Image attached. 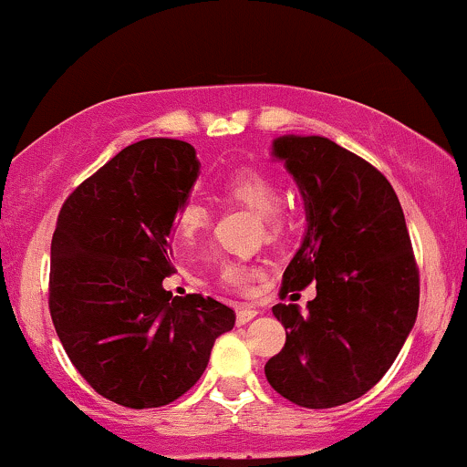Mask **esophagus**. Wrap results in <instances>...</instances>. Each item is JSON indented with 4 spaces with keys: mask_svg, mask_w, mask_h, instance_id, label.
<instances>
[{
    "mask_svg": "<svg viewBox=\"0 0 467 467\" xmlns=\"http://www.w3.org/2000/svg\"><path fill=\"white\" fill-rule=\"evenodd\" d=\"M256 309H248V307H241V309H237V325H248L252 318H256Z\"/></svg>",
    "mask_w": 467,
    "mask_h": 467,
    "instance_id": "1",
    "label": "esophagus"
}]
</instances>
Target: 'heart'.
I'll return each instance as SVG.
<instances>
[{
  "label": "heart",
  "instance_id": "b5f03b06",
  "mask_svg": "<svg viewBox=\"0 0 467 467\" xmlns=\"http://www.w3.org/2000/svg\"><path fill=\"white\" fill-rule=\"evenodd\" d=\"M222 191L230 202L250 208L252 213H259V219L261 223H264L267 237H278V234L283 233L285 219H283V211L278 208L283 200V191L281 184H278L272 175L254 169L237 171V173H233L226 182H223ZM206 226L208 211L200 202H184L178 208V213H175L173 230L175 237H178L182 244H192V241L206 230ZM259 276L261 272L256 265L244 264V261H222L215 283L230 294L252 296Z\"/></svg>",
  "mask_w": 467,
  "mask_h": 467
}]
</instances>
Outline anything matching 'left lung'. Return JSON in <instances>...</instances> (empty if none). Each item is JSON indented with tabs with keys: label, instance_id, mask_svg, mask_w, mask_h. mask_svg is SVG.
Here are the masks:
<instances>
[{
	"label": "left lung",
	"instance_id": "8db88e82",
	"mask_svg": "<svg viewBox=\"0 0 467 467\" xmlns=\"http://www.w3.org/2000/svg\"><path fill=\"white\" fill-rule=\"evenodd\" d=\"M275 155L301 186L307 233L283 272L281 294L316 283L307 314L272 312L285 347L265 364L278 395L305 409H334L382 379L420 307V267L390 182L340 144L283 136Z\"/></svg>",
	"mask_w": 467,
	"mask_h": 467
}]
</instances>
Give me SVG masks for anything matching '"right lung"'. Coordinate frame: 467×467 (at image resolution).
Masks as SVG:
<instances>
[{
	"mask_svg": "<svg viewBox=\"0 0 467 467\" xmlns=\"http://www.w3.org/2000/svg\"><path fill=\"white\" fill-rule=\"evenodd\" d=\"M200 162L189 142L147 138L67 195L52 234L50 305L85 382L127 409H158L195 387L234 312L202 294L173 296L166 244Z\"/></svg>",
	"mask_w": 467,
	"mask_h": 467,
	"instance_id": "right-lung-1",
	"label": "right lung"
}]
</instances>
